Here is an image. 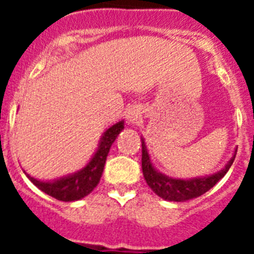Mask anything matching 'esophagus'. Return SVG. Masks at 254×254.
Segmentation results:
<instances>
[{
    "mask_svg": "<svg viewBox=\"0 0 254 254\" xmlns=\"http://www.w3.org/2000/svg\"><path fill=\"white\" fill-rule=\"evenodd\" d=\"M141 117V113H140V111H138V109H131V111L128 112V116H127V120L129 121V122H136V121L138 120V118H140Z\"/></svg>",
    "mask_w": 254,
    "mask_h": 254,
    "instance_id": "esophagus-1",
    "label": "esophagus"
}]
</instances>
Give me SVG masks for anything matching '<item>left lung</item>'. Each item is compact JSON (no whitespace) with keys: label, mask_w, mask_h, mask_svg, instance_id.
Instances as JSON below:
<instances>
[{"label":"left lung","mask_w":254,"mask_h":254,"mask_svg":"<svg viewBox=\"0 0 254 254\" xmlns=\"http://www.w3.org/2000/svg\"><path fill=\"white\" fill-rule=\"evenodd\" d=\"M141 142H142V159H141V161H142V173L145 181L159 197L168 199V201H174V202H183V201L196 198V197L206 193L225 176L229 168L232 167L235 155H237V151H235L233 158L225 165V168L212 174V176L202 177V178L177 179L165 176V174L155 169L154 165L151 164V160H150L149 152H147L143 138H141Z\"/></svg>","instance_id":"left-lung-1"}]
</instances>
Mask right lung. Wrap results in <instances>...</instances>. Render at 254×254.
<instances>
[{
  "label": "right lung",
  "instance_id": "add662e5",
  "mask_svg": "<svg viewBox=\"0 0 254 254\" xmlns=\"http://www.w3.org/2000/svg\"><path fill=\"white\" fill-rule=\"evenodd\" d=\"M125 128V122L116 123L104 132L103 137L100 138L99 146L95 154L93 155L91 160L87 163L85 168L81 170L73 173L71 176L64 177L53 182H43L33 178L29 174H26L33 185L37 186L44 193L49 194L51 197L64 202H71V201H77V199L84 198L85 196L90 193L91 190L98 186L100 181V177L104 170L105 160H107L108 152L111 150L112 143L116 141L117 136Z\"/></svg>",
  "mask_w": 254,
  "mask_h": 254
}]
</instances>
